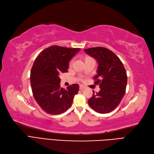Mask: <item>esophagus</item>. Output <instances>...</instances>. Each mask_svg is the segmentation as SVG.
Wrapping results in <instances>:
<instances>
[{"instance_id": "34e87169", "label": "esophagus", "mask_w": 154, "mask_h": 154, "mask_svg": "<svg viewBox=\"0 0 154 154\" xmlns=\"http://www.w3.org/2000/svg\"><path fill=\"white\" fill-rule=\"evenodd\" d=\"M85 88V86L82 85H79V89H80L81 91H82V90L84 89Z\"/></svg>"}]
</instances>
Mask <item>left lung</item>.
Here are the masks:
<instances>
[{
	"label": "left lung",
	"instance_id": "1",
	"mask_svg": "<svg viewBox=\"0 0 154 154\" xmlns=\"http://www.w3.org/2000/svg\"><path fill=\"white\" fill-rule=\"evenodd\" d=\"M88 55L97 60V75L94 77L100 91L88 100L91 108L99 113L112 111L124 97L128 76L122 62L113 51L104 47L85 49Z\"/></svg>",
	"mask_w": 154,
	"mask_h": 154
}]
</instances>
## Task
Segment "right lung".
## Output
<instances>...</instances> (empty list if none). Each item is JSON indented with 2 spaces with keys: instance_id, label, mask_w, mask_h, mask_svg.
Returning <instances> with one entry per match:
<instances>
[{
  "instance_id": "obj_1",
  "label": "right lung",
  "mask_w": 154,
  "mask_h": 154,
  "mask_svg": "<svg viewBox=\"0 0 154 154\" xmlns=\"http://www.w3.org/2000/svg\"><path fill=\"white\" fill-rule=\"evenodd\" d=\"M80 50L51 46L37 57L30 71V84L34 97L42 109L51 115L64 113L71 107L79 85L72 84L67 89L60 87L59 76L67 72L69 62Z\"/></svg>"
}]
</instances>
